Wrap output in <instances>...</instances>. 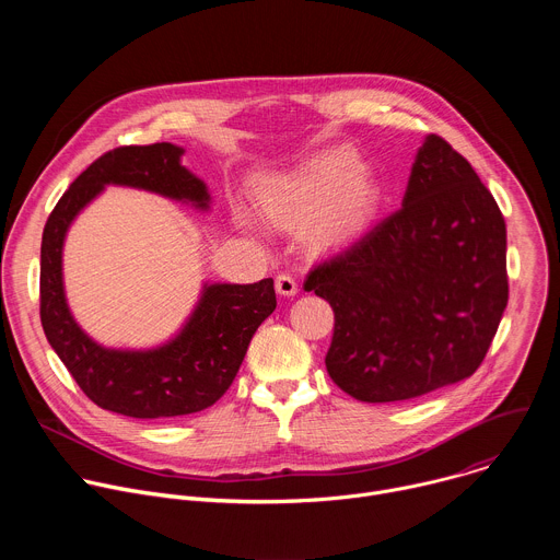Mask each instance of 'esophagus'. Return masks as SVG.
<instances>
[{
	"label": "esophagus",
	"mask_w": 560,
	"mask_h": 560,
	"mask_svg": "<svg viewBox=\"0 0 560 560\" xmlns=\"http://www.w3.org/2000/svg\"><path fill=\"white\" fill-rule=\"evenodd\" d=\"M275 288H277V292H279L281 296H294V294L299 292V285H296L294 277H292V275H288V272L277 275V279H275Z\"/></svg>",
	"instance_id": "obj_1"
}]
</instances>
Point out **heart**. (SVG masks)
Instances as JSON below:
<instances>
[{"label": "heart", "mask_w": 560, "mask_h": 560, "mask_svg": "<svg viewBox=\"0 0 560 560\" xmlns=\"http://www.w3.org/2000/svg\"><path fill=\"white\" fill-rule=\"evenodd\" d=\"M363 173L365 168L354 154L332 150L314 159L303 173L264 182L255 195L257 208L281 228L318 219L316 242L339 246L361 234L381 210V188Z\"/></svg>", "instance_id": "b5f03b06"}]
</instances>
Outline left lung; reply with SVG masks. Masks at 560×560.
Masks as SVG:
<instances>
[{
  "mask_svg": "<svg viewBox=\"0 0 560 560\" xmlns=\"http://www.w3.org/2000/svg\"><path fill=\"white\" fill-rule=\"evenodd\" d=\"M505 219L467 159L428 135L404 206L310 270L335 310L330 378L357 401H406L483 363L508 305Z\"/></svg>",
  "mask_w": 560,
  "mask_h": 560,
  "instance_id": "1",
  "label": "left lung"
}]
</instances>
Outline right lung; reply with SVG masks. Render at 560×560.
Here are the masks:
<instances>
[{
	"label": "right lung",
	"instance_id": "obj_1",
	"mask_svg": "<svg viewBox=\"0 0 560 560\" xmlns=\"http://www.w3.org/2000/svg\"><path fill=\"white\" fill-rule=\"evenodd\" d=\"M173 143L121 145L93 162L61 195L42 236L39 314L48 343L93 404L132 419L195 415L225 394L257 328L277 307L275 281L206 283L175 339L152 350L95 343L72 318L61 277L63 238L72 219L106 186H128L210 208L206 184L182 166Z\"/></svg>",
	"mask_w": 560,
	"mask_h": 560
}]
</instances>
